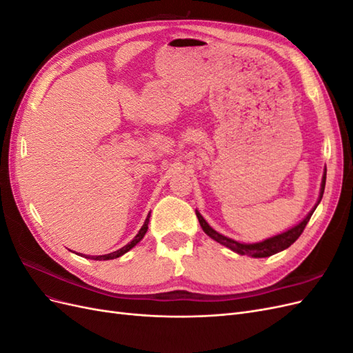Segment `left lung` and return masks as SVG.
I'll use <instances>...</instances> for the list:
<instances>
[{"mask_svg": "<svg viewBox=\"0 0 353 353\" xmlns=\"http://www.w3.org/2000/svg\"><path fill=\"white\" fill-rule=\"evenodd\" d=\"M324 188H325V174H324L323 183H321V193H319L318 203L321 201V199H323ZM318 203L315 205V208L311 212H309V215L301 223H299V225L293 227L292 230H288L283 234H279V236H275L272 239H268V240H265L262 243H254V244H244V243H239V241H234L231 239H227L225 236H222V234L216 232L215 230H212L209 227V223L205 221V218H203L199 212H196V215L199 218V222H200L203 231H205L210 239H213V240L223 244V245H227V248H230L234 252H237L239 254H249V256H252V258H266V256L275 254V253H279V252H281L287 248H290V245L299 237H301V234L303 232L305 227L307 225V222H309V219H311L314 210L318 206Z\"/></svg>", "mask_w": 353, "mask_h": 353, "instance_id": "8db88e82", "label": "left lung"}]
</instances>
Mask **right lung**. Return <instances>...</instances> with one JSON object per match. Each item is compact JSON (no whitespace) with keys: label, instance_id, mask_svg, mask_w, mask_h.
Returning a JSON list of instances; mask_svg holds the SVG:
<instances>
[{"label":"right lung","instance_id":"right-lung-1","mask_svg":"<svg viewBox=\"0 0 353 353\" xmlns=\"http://www.w3.org/2000/svg\"><path fill=\"white\" fill-rule=\"evenodd\" d=\"M148 218H150V213H148L147 215V219H145V222H144V225L141 227V230H140V232L137 234L135 236V239L131 241V243H128L126 245H123L122 249H119V250H116V252H113V253H109V254H101V256H87L88 259H94V261H109V259H114V258H119V256H122L123 253H126V252H130L134 245L140 241L144 236H145V232H147V228H148Z\"/></svg>","mask_w":353,"mask_h":353}]
</instances>
